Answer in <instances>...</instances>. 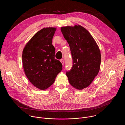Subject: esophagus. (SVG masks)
Segmentation results:
<instances>
[{"label":"esophagus","mask_w":125,"mask_h":125,"mask_svg":"<svg viewBox=\"0 0 125 125\" xmlns=\"http://www.w3.org/2000/svg\"><path fill=\"white\" fill-rule=\"evenodd\" d=\"M60 62H61V63H62V65H63V64H64V60H63V59H61V60H60Z\"/></svg>","instance_id":"esophagus-1"}]
</instances>
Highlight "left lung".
Returning a JSON list of instances; mask_svg holds the SVG:
<instances>
[{
	"mask_svg": "<svg viewBox=\"0 0 125 125\" xmlns=\"http://www.w3.org/2000/svg\"><path fill=\"white\" fill-rule=\"evenodd\" d=\"M61 31L69 44L73 62L66 75L71 85L82 90L91 84L99 72L100 49L91 33L81 25L62 27Z\"/></svg>",
	"mask_w": 125,
	"mask_h": 125,
	"instance_id": "obj_1",
	"label": "left lung"
}]
</instances>
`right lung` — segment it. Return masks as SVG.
<instances>
[{
	"mask_svg": "<svg viewBox=\"0 0 125 125\" xmlns=\"http://www.w3.org/2000/svg\"><path fill=\"white\" fill-rule=\"evenodd\" d=\"M56 28H44L26 44L22 53L25 75L34 86L44 90L54 83L62 65L55 59V49L52 44Z\"/></svg>",
	"mask_w": 125,
	"mask_h": 125,
	"instance_id": "right-lung-1",
	"label": "right lung"
}]
</instances>
